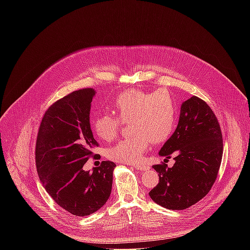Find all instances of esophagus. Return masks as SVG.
<instances>
[{"label":"esophagus","mask_w":250,"mask_h":250,"mask_svg":"<svg viewBox=\"0 0 250 250\" xmlns=\"http://www.w3.org/2000/svg\"><path fill=\"white\" fill-rule=\"evenodd\" d=\"M129 165H131V166H133L134 168H136L137 170H140V171H146V170H147L149 167H148V165L147 164H146V163H139V164H129Z\"/></svg>","instance_id":"34e87169"}]
</instances>
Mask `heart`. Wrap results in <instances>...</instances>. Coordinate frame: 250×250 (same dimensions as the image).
I'll return each mask as SVG.
<instances>
[{"label": "heart", "instance_id": "1", "mask_svg": "<svg viewBox=\"0 0 250 250\" xmlns=\"http://www.w3.org/2000/svg\"><path fill=\"white\" fill-rule=\"evenodd\" d=\"M114 113L102 114L93 121L95 133L104 141L113 140L121 122L129 123L131 135L123 138L110 151L113 160L122 163H135L148 147L150 140L161 144L176 128L178 120L177 104L174 96L166 89L153 93L128 90L119 95L114 103Z\"/></svg>", "mask_w": 250, "mask_h": 250}]
</instances>
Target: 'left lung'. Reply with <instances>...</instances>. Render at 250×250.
<instances>
[{"label": "left lung", "instance_id": "1", "mask_svg": "<svg viewBox=\"0 0 250 250\" xmlns=\"http://www.w3.org/2000/svg\"><path fill=\"white\" fill-rule=\"evenodd\" d=\"M223 135L217 117L208 104L193 96L181 104L179 122L159 151L174 156L169 168L153 165L159 183L150 198L169 209H185L203 199L215 183L223 157Z\"/></svg>", "mask_w": 250, "mask_h": 250}]
</instances>
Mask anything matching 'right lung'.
Wrapping results in <instances>:
<instances>
[{
    "instance_id": "add662e5",
    "label": "right lung",
    "mask_w": 250,
    "mask_h": 250,
    "mask_svg": "<svg viewBox=\"0 0 250 250\" xmlns=\"http://www.w3.org/2000/svg\"><path fill=\"white\" fill-rule=\"evenodd\" d=\"M92 88L74 91L45 112L35 146L40 180L50 197L74 216L85 217L110 198L116 164L103 161L92 171L84 164L99 146L90 125Z\"/></svg>"
}]
</instances>
